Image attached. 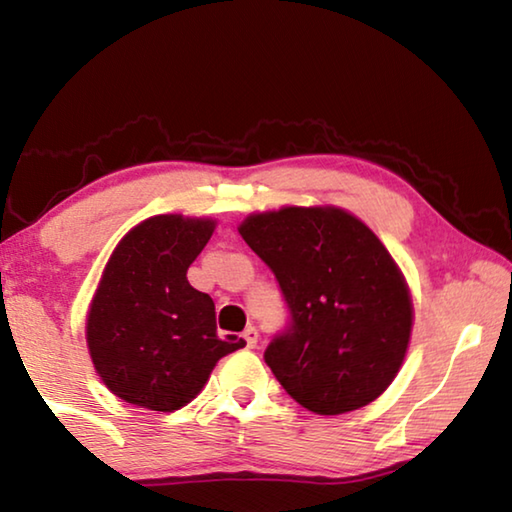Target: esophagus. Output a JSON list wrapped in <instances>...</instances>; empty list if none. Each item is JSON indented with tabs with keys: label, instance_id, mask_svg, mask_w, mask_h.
<instances>
[{
	"label": "esophagus",
	"instance_id": "1",
	"mask_svg": "<svg viewBox=\"0 0 512 512\" xmlns=\"http://www.w3.org/2000/svg\"><path fill=\"white\" fill-rule=\"evenodd\" d=\"M257 339H259V332L255 327H246V332H244V341H246V345L248 348H255L257 345Z\"/></svg>",
	"mask_w": 512,
	"mask_h": 512
}]
</instances>
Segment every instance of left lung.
I'll return each mask as SVG.
<instances>
[{
    "instance_id": "obj_1",
    "label": "left lung",
    "mask_w": 512,
    "mask_h": 512,
    "mask_svg": "<svg viewBox=\"0 0 512 512\" xmlns=\"http://www.w3.org/2000/svg\"><path fill=\"white\" fill-rule=\"evenodd\" d=\"M239 235L291 311L264 352L284 391L318 415L357 411L391 386L413 329L400 266L366 223L334 205L255 212Z\"/></svg>"
}]
</instances>
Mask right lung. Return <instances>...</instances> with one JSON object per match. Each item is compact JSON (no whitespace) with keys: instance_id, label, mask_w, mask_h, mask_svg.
<instances>
[{"instance_id":"obj_1","label":"right lung","mask_w":512,"mask_h":512,"mask_svg":"<svg viewBox=\"0 0 512 512\" xmlns=\"http://www.w3.org/2000/svg\"><path fill=\"white\" fill-rule=\"evenodd\" d=\"M214 228V219L158 214L112 250L85 339L94 370L119 400L162 413L183 409L219 359L246 345L216 336L214 300L187 280Z\"/></svg>"}]
</instances>
